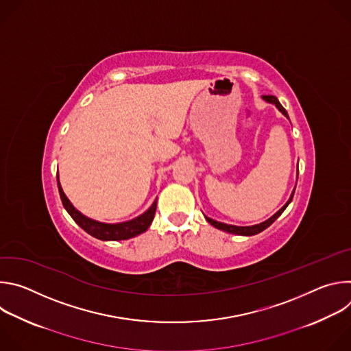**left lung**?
Masks as SVG:
<instances>
[{"instance_id": "8db88e82", "label": "left lung", "mask_w": 351, "mask_h": 351, "mask_svg": "<svg viewBox=\"0 0 351 351\" xmlns=\"http://www.w3.org/2000/svg\"><path fill=\"white\" fill-rule=\"evenodd\" d=\"M263 98L265 99L267 103L274 104V106L289 119V115H287L286 110L282 107V104L278 101V98H276L275 95H263ZM297 175H298V173H297ZM293 195H294V190L291 191V194H290L289 199L286 202V204H285L279 211H276V213H275L271 218H268L267 221H264V222H261V223H257V225H252V226L228 225V223H223V222H218V221H215V219H213V218H208V217H206V215H204V217H206V219H207L213 226H215L217 229H221V230H223V232H228V233H232V234H240V236H253V234H257V233L265 230L268 226H271V225L282 215V213L286 210V207L291 203Z\"/></svg>"}]
</instances>
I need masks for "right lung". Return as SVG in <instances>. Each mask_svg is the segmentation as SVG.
<instances>
[{
	"label": "right lung",
	"instance_id": "obj_1",
	"mask_svg": "<svg viewBox=\"0 0 351 351\" xmlns=\"http://www.w3.org/2000/svg\"><path fill=\"white\" fill-rule=\"evenodd\" d=\"M57 182H58V190H60V195L62 199V204L65 207V210L68 211V214L72 217V219L88 234H91L95 239L104 240V241H117V240H126V239H132L140 233H144L149 225H152L154 215H156V210H157V198L154 199V203L152 204L145 213H143L141 215L130 219V221H125V222H118V223H106V222H99L95 219H91L86 215H83L79 210H76L73 207V204L69 202V198L66 197V194L62 190V186L60 183V175L57 173Z\"/></svg>",
	"mask_w": 351,
	"mask_h": 351
}]
</instances>
